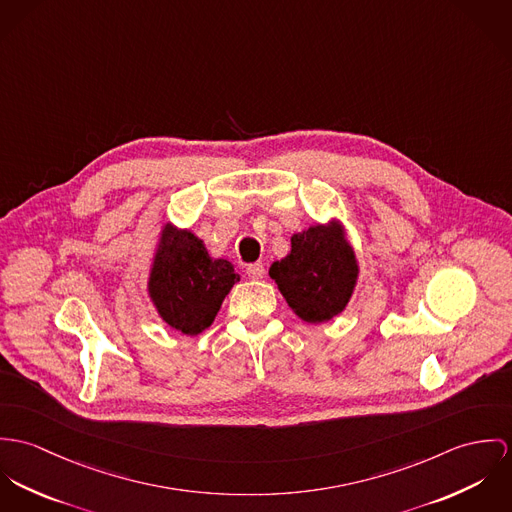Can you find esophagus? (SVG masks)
<instances>
[{
    "label": "esophagus",
    "mask_w": 512,
    "mask_h": 512,
    "mask_svg": "<svg viewBox=\"0 0 512 512\" xmlns=\"http://www.w3.org/2000/svg\"><path fill=\"white\" fill-rule=\"evenodd\" d=\"M245 273H247V277H249V279L259 281V279H263V277H265V265H263V263H251V265H247Z\"/></svg>",
    "instance_id": "1"
}]
</instances>
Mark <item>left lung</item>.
Wrapping results in <instances>:
<instances>
[{"mask_svg": "<svg viewBox=\"0 0 512 512\" xmlns=\"http://www.w3.org/2000/svg\"><path fill=\"white\" fill-rule=\"evenodd\" d=\"M271 279L308 324L341 314L357 284V259L340 222L316 224L290 237V253L269 269Z\"/></svg>", "mask_w": 512, "mask_h": 512, "instance_id": "1", "label": "left lung"}]
</instances>
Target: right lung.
<instances>
[{
    "mask_svg": "<svg viewBox=\"0 0 512 512\" xmlns=\"http://www.w3.org/2000/svg\"><path fill=\"white\" fill-rule=\"evenodd\" d=\"M239 281L226 259H212L190 229L163 228L149 273V296L171 328L198 336L212 326L231 286Z\"/></svg>",
    "mask_w": 512,
    "mask_h": 512,
    "instance_id": "right-lung-1",
    "label": "right lung"
}]
</instances>
